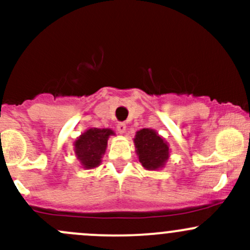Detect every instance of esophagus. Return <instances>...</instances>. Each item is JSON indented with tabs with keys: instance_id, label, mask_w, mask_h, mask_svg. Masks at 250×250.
<instances>
[{
	"instance_id": "34e87169",
	"label": "esophagus",
	"mask_w": 250,
	"mask_h": 250,
	"mask_svg": "<svg viewBox=\"0 0 250 250\" xmlns=\"http://www.w3.org/2000/svg\"><path fill=\"white\" fill-rule=\"evenodd\" d=\"M117 132L121 133V134H123V133L125 132V123H123V122L118 123V125H117Z\"/></svg>"
}]
</instances>
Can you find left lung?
Returning <instances> with one entry per match:
<instances>
[{"label":"left lung","instance_id":"left-lung-1","mask_svg":"<svg viewBox=\"0 0 250 250\" xmlns=\"http://www.w3.org/2000/svg\"><path fill=\"white\" fill-rule=\"evenodd\" d=\"M134 145L139 162L145 169H161L169 158V145L156 130L144 128L138 130Z\"/></svg>","mask_w":250,"mask_h":250}]
</instances>
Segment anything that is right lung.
I'll list each match as a JSON object with an SVG mask.
<instances>
[{"label": "right lung", "mask_w": 250, "mask_h": 250, "mask_svg": "<svg viewBox=\"0 0 250 250\" xmlns=\"http://www.w3.org/2000/svg\"><path fill=\"white\" fill-rule=\"evenodd\" d=\"M110 135H115V132L109 128H89L77 138L74 143L75 153L83 168L92 169L102 163Z\"/></svg>", "instance_id": "1"}]
</instances>
